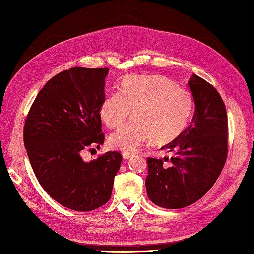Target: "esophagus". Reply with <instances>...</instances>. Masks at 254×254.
I'll use <instances>...</instances> for the list:
<instances>
[{
	"label": "esophagus",
	"instance_id": "34e87169",
	"mask_svg": "<svg viewBox=\"0 0 254 254\" xmlns=\"http://www.w3.org/2000/svg\"><path fill=\"white\" fill-rule=\"evenodd\" d=\"M134 155H135V153H133V152H124L123 153V158L124 159H130V158L133 157Z\"/></svg>",
	"mask_w": 254,
	"mask_h": 254
}]
</instances>
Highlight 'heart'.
I'll return each instance as SVG.
<instances>
[{
	"label": "heart",
	"mask_w": 254,
	"mask_h": 254,
	"mask_svg": "<svg viewBox=\"0 0 254 254\" xmlns=\"http://www.w3.org/2000/svg\"><path fill=\"white\" fill-rule=\"evenodd\" d=\"M133 110L134 118L109 137L112 148L133 152L153 138L168 143L186 130L194 110L192 94L159 75L127 76L121 91L102 101L100 117L108 127H120Z\"/></svg>",
	"instance_id": "obj_1"
}]
</instances>
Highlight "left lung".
<instances>
[{"label":"left lung","instance_id":"left-lung-1","mask_svg":"<svg viewBox=\"0 0 254 254\" xmlns=\"http://www.w3.org/2000/svg\"><path fill=\"white\" fill-rule=\"evenodd\" d=\"M195 104L190 127L161 149L172 157H148V198L164 208H182L203 197L222 172L228 154V119L216 88L193 75ZM167 161V164L164 163Z\"/></svg>","mask_w":254,"mask_h":254}]
</instances>
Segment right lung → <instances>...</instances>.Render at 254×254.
Returning <instances> with one entry per match:
<instances>
[{"mask_svg":"<svg viewBox=\"0 0 254 254\" xmlns=\"http://www.w3.org/2000/svg\"><path fill=\"white\" fill-rule=\"evenodd\" d=\"M108 72L72 67L57 74L37 95L24 126V144L38 181L55 201L78 212L109 201L122 161L119 152L89 163L80 156L105 141L100 107Z\"/></svg>","mask_w":254,"mask_h":254,"instance_id":"add662e5","label":"right lung"}]
</instances>
